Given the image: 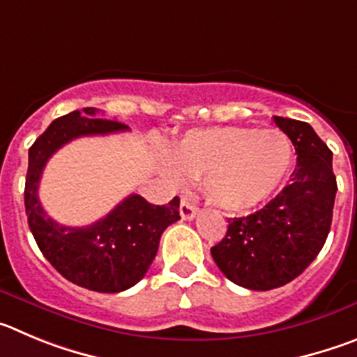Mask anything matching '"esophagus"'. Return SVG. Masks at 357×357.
I'll list each match as a JSON object with an SVG mask.
<instances>
[{"mask_svg":"<svg viewBox=\"0 0 357 357\" xmlns=\"http://www.w3.org/2000/svg\"><path fill=\"white\" fill-rule=\"evenodd\" d=\"M179 215H181L183 220H192L197 215V208L190 201L181 199V202H179Z\"/></svg>","mask_w":357,"mask_h":357,"instance_id":"34e87169","label":"esophagus"}]
</instances>
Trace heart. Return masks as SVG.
<instances>
[{"label":"heart","instance_id":"obj_1","mask_svg":"<svg viewBox=\"0 0 357 357\" xmlns=\"http://www.w3.org/2000/svg\"><path fill=\"white\" fill-rule=\"evenodd\" d=\"M291 162V140L278 128L215 126L179 139L165 169L178 183L202 178V190L215 206L245 211L278 190Z\"/></svg>","mask_w":357,"mask_h":357}]
</instances>
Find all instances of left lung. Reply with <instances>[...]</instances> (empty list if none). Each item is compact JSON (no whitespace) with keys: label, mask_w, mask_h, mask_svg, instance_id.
I'll list each match as a JSON object with an SVG mask.
<instances>
[{"label":"left lung","mask_w":357,"mask_h":357,"mask_svg":"<svg viewBox=\"0 0 357 357\" xmlns=\"http://www.w3.org/2000/svg\"><path fill=\"white\" fill-rule=\"evenodd\" d=\"M295 147L297 167L268 204L229 218L224 238L211 247L229 281L249 290H272L306 271L326 243L333 220L336 178L333 153L303 121L274 117Z\"/></svg>","instance_id":"obj_1"}]
</instances>
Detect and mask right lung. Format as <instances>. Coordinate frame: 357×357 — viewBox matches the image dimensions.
<instances>
[{"mask_svg":"<svg viewBox=\"0 0 357 357\" xmlns=\"http://www.w3.org/2000/svg\"><path fill=\"white\" fill-rule=\"evenodd\" d=\"M98 112H70L53 121L35 140L28 151L24 208L38 249L63 278L86 290L117 294L146 275L158 252L160 236L179 218V199L156 206L131 194L98 222L82 227L63 226L44 211L38 183L47 160L60 147L78 137L130 130L119 121L96 119Z\"/></svg>","mask_w":357,"mask_h":357,"instance_id":"right-lung-1","label":"right lung"}]
</instances>
